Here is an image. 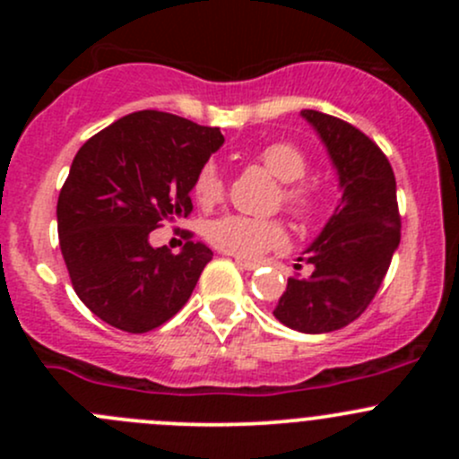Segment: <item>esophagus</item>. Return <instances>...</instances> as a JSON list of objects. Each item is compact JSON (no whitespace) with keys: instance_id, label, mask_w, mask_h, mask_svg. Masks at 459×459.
<instances>
[{"instance_id":"1","label":"esophagus","mask_w":459,"mask_h":459,"mask_svg":"<svg viewBox=\"0 0 459 459\" xmlns=\"http://www.w3.org/2000/svg\"><path fill=\"white\" fill-rule=\"evenodd\" d=\"M235 262H238V266L244 268V271H255L257 268L255 262H248V259H242V257H238Z\"/></svg>"}]
</instances>
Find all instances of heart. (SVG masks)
Masks as SVG:
<instances>
[{"label":"heart","mask_w":459,"mask_h":459,"mask_svg":"<svg viewBox=\"0 0 459 459\" xmlns=\"http://www.w3.org/2000/svg\"><path fill=\"white\" fill-rule=\"evenodd\" d=\"M257 161L281 182L280 202L293 217L302 221H316L322 215V195L313 184L304 182L308 173V160L302 148L290 142H273L257 151ZM226 191L224 175L215 161H206L197 170L193 193L202 206L221 202ZM211 244L220 251L242 259H259L271 251H280L289 244V230L280 220H253L244 215H224L212 220L206 230Z\"/></svg>","instance_id":"heart-1"}]
</instances>
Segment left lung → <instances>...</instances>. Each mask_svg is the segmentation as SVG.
I'll list each match as a JSON object with an SVG mask.
<instances>
[{
  "instance_id": "obj_1",
  "label": "left lung",
  "mask_w": 459,
  "mask_h": 459,
  "mask_svg": "<svg viewBox=\"0 0 459 459\" xmlns=\"http://www.w3.org/2000/svg\"><path fill=\"white\" fill-rule=\"evenodd\" d=\"M302 115L326 143L344 195L308 257H299L313 273L289 277L273 316L293 331L328 333L355 322L373 302L400 244L402 217L382 148L344 119L319 110Z\"/></svg>"
}]
</instances>
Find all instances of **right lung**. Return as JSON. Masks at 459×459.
I'll return each instance as SVG.
<instances>
[{"label": "right lung", "mask_w": 459, "mask_h": 459, "mask_svg": "<svg viewBox=\"0 0 459 459\" xmlns=\"http://www.w3.org/2000/svg\"><path fill=\"white\" fill-rule=\"evenodd\" d=\"M221 143L220 128L137 110L77 151L57 200L59 248L77 298L106 324L148 333L188 302L212 251L188 230L179 255L148 235L191 215L197 170Z\"/></svg>", "instance_id": "obj_1"}]
</instances>
